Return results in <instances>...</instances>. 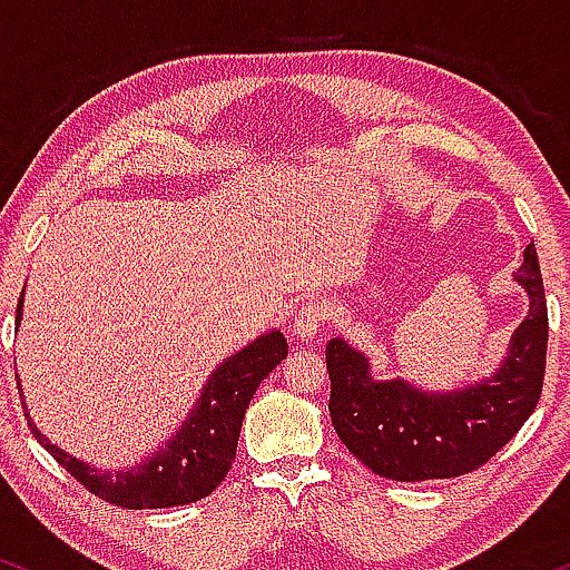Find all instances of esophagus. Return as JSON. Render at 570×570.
Listing matches in <instances>:
<instances>
[{
    "mask_svg": "<svg viewBox=\"0 0 570 570\" xmlns=\"http://www.w3.org/2000/svg\"><path fill=\"white\" fill-rule=\"evenodd\" d=\"M324 322H326V307L318 303V299H305L292 318V335L294 340H299V343H307V340L318 335V330H322Z\"/></svg>",
    "mask_w": 570,
    "mask_h": 570,
    "instance_id": "1",
    "label": "esophagus"
}]
</instances>
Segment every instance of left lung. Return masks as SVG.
Here are the masks:
<instances>
[{"instance_id": "obj_1", "label": "left lung", "mask_w": 570, "mask_h": 570, "mask_svg": "<svg viewBox=\"0 0 570 570\" xmlns=\"http://www.w3.org/2000/svg\"><path fill=\"white\" fill-rule=\"evenodd\" d=\"M514 281L528 316L493 375L453 391H426L394 377L377 381L370 358L345 337L326 343L332 426L364 466L385 480H450L480 469L531 417L547 364V299L533 244Z\"/></svg>"}]
</instances>
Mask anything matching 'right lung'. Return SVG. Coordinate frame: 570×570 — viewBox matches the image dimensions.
<instances>
[{"mask_svg": "<svg viewBox=\"0 0 570 570\" xmlns=\"http://www.w3.org/2000/svg\"><path fill=\"white\" fill-rule=\"evenodd\" d=\"M26 289V286H23ZM23 318V292L18 299L16 324ZM289 353L286 337L278 330L267 332L233 353L208 375L198 402L187 412L181 426L163 448L128 466L96 469L80 458L69 455L39 431L29 417L31 434L61 463L67 472L82 482L98 499L126 509H166L185 507L214 493L230 472L238 448L240 423L252 404L257 385L278 367ZM21 385V381H18Z\"/></svg>", "mask_w": 570, "mask_h": 570, "instance_id": "1", "label": "right lung"}]
</instances>
